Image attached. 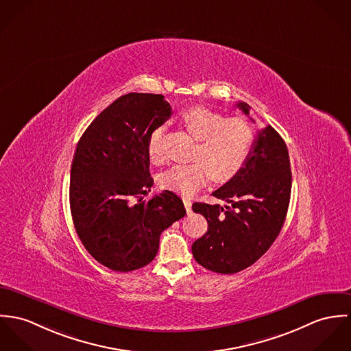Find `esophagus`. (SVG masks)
Listing matches in <instances>:
<instances>
[{
	"mask_svg": "<svg viewBox=\"0 0 351 351\" xmlns=\"http://www.w3.org/2000/svg\"><path fill=\"white\" fill-rule=\"evenodd\" d=\"M183 203H184V207L187 210V213L191 211V206H193V202L189 199V197H183Z\"/></svg>",
	"mask_w": 351,
	"mask_h": 351,
	"instance_id": "1",
	"label": "esophagus"
}]
</instances>
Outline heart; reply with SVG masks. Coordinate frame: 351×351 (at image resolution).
<instances>
[{
  "instance_id": "1",
  "label": "heart",
  "mask_w": 351,
  "mask_h": 351,
  "mask_svg": "<svg viewBox=\"0 0 351 351\" xmlns=\"http://www.w3.org/2000/svg\"><path fill=\"white\" fill-rule=\"evenodd\" d=\"M182 123L197 140L194 162L178 164L160 176V184L182 195H193L211 176L223 183L242 169L253 144V130L242 118H226L207 108L195 106L182 114ZM162 128L148 137V154L154 161L162 157Z\"/></svg>"
}]
</instances>
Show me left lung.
I'll return each instance as SVG.
<instances>
[{
    "label": "left lung",
    "mask_w": 351,
    "mask_h": 351,
    "mask_svg": "<svg viewBox=\"0 0 351 351\" xmlns=\"http://www.w3.org/2000/svg\"><path fill=\"white\" fill-rule=\"evenodd\" d=\"M237 106L249 116L250 106ZM292 187L288 149L271 125L261 129L242 169L213 195L228 202H195L208 229L193 243L197 264L211 272L233 274L253 265L272 246L284 225Z\"/></svg>",
    "instance_id": "left-lung-1"
}]
</instances>
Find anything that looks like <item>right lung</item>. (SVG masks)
<instances>
[{"instance_id":"1","label":"right lung","mask_w":351,"mask_h":351,"mask_svg":"<svg viewBox=\"0 0 351 351\" xmlns=\"http://www.w3.org/2000/svg\"><path fill=\"white\" fill-rule=\"evenodd\" d=\"M171 114L161 94L129 93L102 110L79 140L70 182L74 226L86 250L112 271L148 265L161 233L186 215L171 191L143 197L154 186L148 137Z\"/></svg>"}]
</instances>
